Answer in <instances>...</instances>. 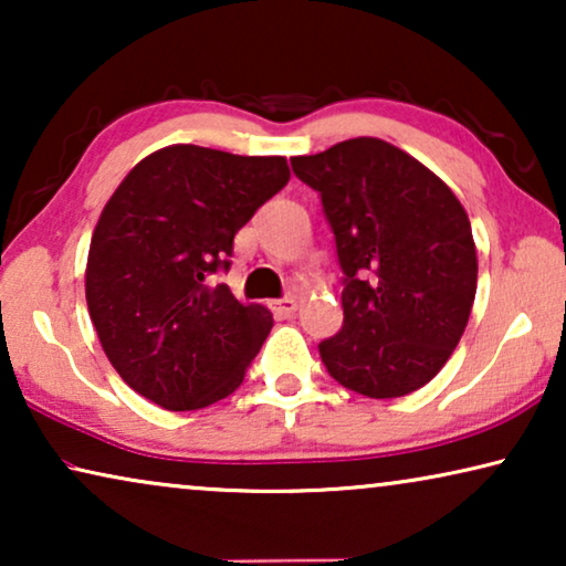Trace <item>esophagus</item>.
Listing matches in <instances>:
<instances>
[{
    "mask_svg": "<svg viewBox=\"0 0 566 566\" xmlns=\"http://www.w3.org/2000/svg\"><path fill=\"white\" fill-rule=\"evenodd\" d=\"M275 312L281 316H293V314H296V298H291V296L277 298L275 301Z\"/></svg>",
    "mask_w": 566,
    "mask_h": 566,
    "instance_id": "34e87169",
    "label": "esophagus"
}]
</instances>
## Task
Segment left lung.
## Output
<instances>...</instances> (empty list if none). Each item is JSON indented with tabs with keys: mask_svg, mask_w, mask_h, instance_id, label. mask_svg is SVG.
<instances>
[{
	"mask_svg": "<svg viewBox=\"0 0 566 566\" xmlns=\"http://www.w3.org/2000/svg\"><path fill=\"white\" fill-rule=\"evenodd\" d=\"M293 172L322 198L343 268V329L319 343L345 389L412 394L438 376L476 296V247L451 188L381 138H350Z\"/></svg>",
	"mask_w": 566,
	"mask_h": 566,
	"instance_id": "obj_1",
	"label": "left lung"
}]
</instances>
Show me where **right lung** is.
<instances>
[{
  "label": "right lung",
  "instance_id": "1",
  "mask_svg": "<svg viewBox=\"0 0 566 566\" xmlns=\"http://www.w3.org/2000/svg\"><path fill=\"white\" fill-rule=\"evenodd\" d=\"M291 180L285 157L175 144L126 175L99 213L87 275L90 319L130 389L185 412L227 399L273 327L229 285L234 234Z\"/></svg>",
  "mask_w": 566,
  "mask_h": 566
}]
</instances>
